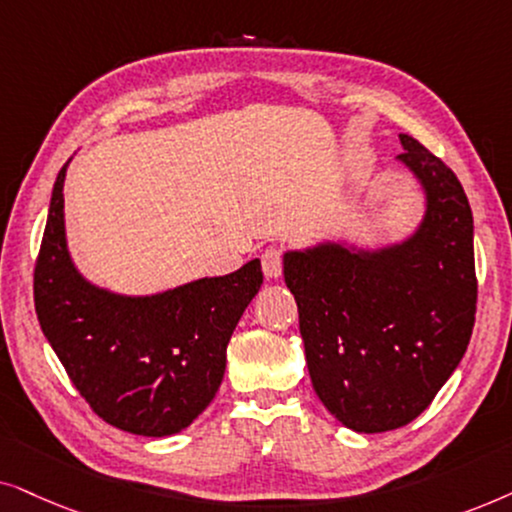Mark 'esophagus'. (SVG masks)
<instances>
[{
	"label": "esophagus",
	"mask_w": 512,
	"mask_h": 512,
	"mask_svg": "<svg viewBox=\"0 0 512 512\" xmlns=\"http://www.w3.org/2000/svg\"><path fill=\"white\" fill-rule=\"evenodd\" d=\"M262 269H264V276L267 278H278L283 274V255L281 250L276 248H269L262 252Z\"/></svg>",
	"instance_id": "esophagus-1"
}]
</instances>
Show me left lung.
<instances>
[{"instance_id":"left-lung-1","label":"left lung","mask_w":512,"mask_h":512,"mask_svg":"<svg viewBox=\"0 0 512 512\" xmlns=\"http://www.w3.org/2000/svg\"><path fill=\"white\" fill-rule=\"evenodd\" d=\"M398 161L424 192L410 236L379 248L320 241L283 255L313 391L356 433L410 424L468 349L475 325L473 213L456 175L410 135Z\"/></svg>"}]
</instances>
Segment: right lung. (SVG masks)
Listing matches in <instances>:
<instances>
[{"instance_id":"right-lung-1","label":"right lung","mask_w":512,"mask_h":512,"mask_svg":"<svg viewBox=\"0 0 512 512\" xmlns=\"http://www.w3.org/2000/svg\"><path fill=\"white\" fill-rule=\"evenodd\" d=\"M67 166L53 185L34 267L44 337L107 424L147 438L185 431L222 384L227 344L262 288V264L250 260L234 274L156 295H121L86 281L67 250Z\"/></svg>"}]
</instances>
